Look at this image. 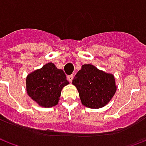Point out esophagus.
Instances as JSON below:
<instances>
[{"label": "esophagus", "mask_w": 146, "mask_h": 146, "mask_svg": "<svg viewBox=\"0 0 146 146\" xmlns=\"http://www.w3.org/2000/svg\"><path fill=\"white\" fill-rule=\"evenodd\" d=\"M73 78V74H71V75H69V76H67V79H68V80H69L70 82H72Z\"/></svg>", "instance_id": "34e87169"}]
</instances>
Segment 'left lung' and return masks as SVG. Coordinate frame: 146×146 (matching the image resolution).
<instances>
[{"mask_svg":"<svg viewBox=\"0 0 146 146\" xmlns=\"http://www.w3.org/2000/svg\"><path fill=\"white\" fill-rule=\"evenodd\" d=\"M84 106L92 109L105 106L111 100L116 90L112 74L98 70L91 64L82 66L73 79Z\"/></svg>","mask_w":146,"mask_h":146,"instance_id":"left-lung-1","label":"left lung"}]
</instances>
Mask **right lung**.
Wrapping results in <instances>:
<instances>
[{
	"mask_svg": "<svg viewBox=\"0 0 146 146\" xmlns=\"http://www.w3.org/2000/svg\"><path fill=\"white\" fill-rule=\"evenodd\" d=\"M69 84L63 70L49 62L27 77V91L33 100L44 107L58 104L61 91Z\"/></svg>",
	"mask_w": 146,
	"mask_h": 146,
	"instance_id": "add662e5",
	"label": "right lung"
}]
</instances>
